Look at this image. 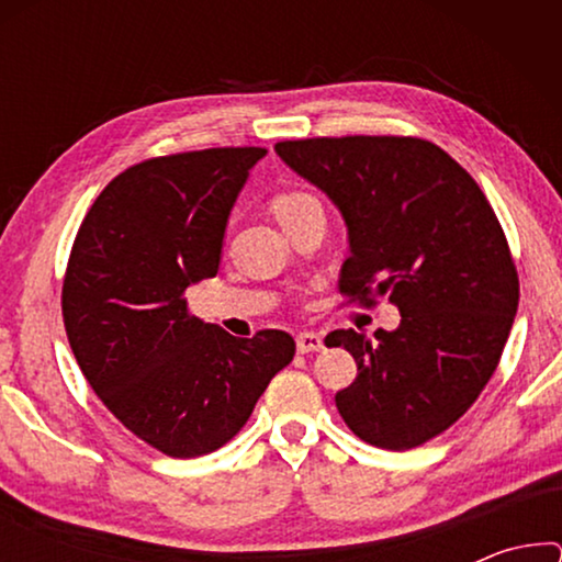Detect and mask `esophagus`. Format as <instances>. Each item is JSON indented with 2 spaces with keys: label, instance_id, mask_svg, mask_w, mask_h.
Returning a JSON list of instances; mask_svg holds the SVG:
<instances>
[{
  "label": "esophagus",
  "instance_id": "1",
  "mask_svg": "<svg viewBox=\"0 0 562 562\" xmlns=\"http://www.w3.org/2000/svg\"><path fill=\"white\" fill-rule=\"evenodd\" d=\"M325 349V341L317 335V331H300L297 335V351L300 355H310V351Z\"/></svg>",
  "mask_w": 562,
  "mask_h": 562
}]
</instances>
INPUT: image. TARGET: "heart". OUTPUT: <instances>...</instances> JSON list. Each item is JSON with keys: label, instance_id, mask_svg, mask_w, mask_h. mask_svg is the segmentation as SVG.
<instances>
[{"label": "heart", "instance_id": "obj_1", "mask_svg": "<svg viewBox=\"0 0 562 562\" xmlns=\"http://www.w3.org/2000/svg\"><path fill=\"white\" fill-rule=\"evenodd\" d=\"M310 207H317L315 198L307 193H297V190H292V193H280L272 201V213L280 221V225L288 223L294 215L310 211Z\"/></svg>", "mask_w": 562, "mask_h": 562}]
</instances>
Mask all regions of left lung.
Segmentation results:
<instances>
[{
    "label": "left lung",
    "instance_id": "1",
    "mask_svg": "<svg viewBox=\"0 0 562 562\" xmlns=\"http://www.w3.org/2000/svg\"><path fill=\"white\" fill-rule=\"evenodd\" d=\"M282 164L325 193L347 225L339 290L389 294L402 315L374 341L337 329L357 379L337 392L359 439L406 451L449 429L479 398L518 310V274L479 183L422 138L282 140Z\"/></svg>",
    "mask_w": 562,
    "mask_h": 562
}]
</instances>
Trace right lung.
I'll return each mask as SVG.
<instances>
[{
  "label": "right lung",
  "mask_w": 562,
  "mask_h": 562,
  "mask_svg": "<svg viewBox=\"0 0 562 562\" xmlns=\"http://www.w3.org/2000/svg\"><path fill=\"white\" fill-rule=\"evenodd\" d=\"M265 148H207L123 170L91 205L66 268V337L83 376L138 439L173 459L221 449L294 357L288 331L237 339L188 315L221 268L237 195Z\"/></svg>",
  "instance_id": "1"
}]
</instances>
